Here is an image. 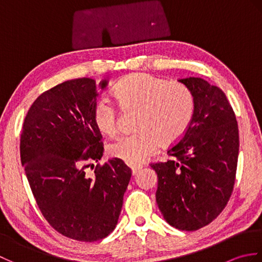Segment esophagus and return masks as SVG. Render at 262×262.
<instances>
[{
	"label": "esophagus",
	"instance_id": "obj_1",
	"mask_svg": "<svg viewBox=\"0 0 262 262\" xmlns=\"http://www.w3.org/2000/svg\"><path fill=\"white\" fill-rule=\"evenodd\" d=\"M142 168H143L142 165H133L132 168H130V169H132V173L134 174V176H135V174H137V172L140 171Z\"/></svg>",
	"mask_w": 262,
	"mask_h": 262
}]
</instances>
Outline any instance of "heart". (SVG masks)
<instances>
[{
    "label": "heart",
    "mask_w": 262,
    "mask_h": 262,
    "mask_svg": "<svg viewBox=\"0 0 262 262\" xmlns=\"http://www.w3.org/2000/svg\"><path fill=\"white\" fill-rule=\"evenodd\" d=\"M121 108L137 110L136 133L121 136L109 145V153L128 164L146 161L162 145L179 141L190 126L194 114V98L180 81H168L146 73L124 77L115 88ZM93 120L107 136L119 133V114L107 99L94 104Z\"/></svg>",
    "instance_id": "1"
}]
</instances>
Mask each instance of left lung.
<instances>
[{"instance_id":"left-lung-1","label":"left lung","mask_w":262,"mask_h":262,"mask_svg":"<svg viewBox=\"0 0 262 262\" xmlns=\"http://www.w3.org/2000/svg\"><path fill=\"white\" fill-rule=\"evenodd\" d=\"M180 82L190 89L194 114L166 162L151 163L159 182L157 203L164 220L182 231L211 223L230 200L238 157V127L225 93L200 77Z\"/></svg>"}]
</instances>
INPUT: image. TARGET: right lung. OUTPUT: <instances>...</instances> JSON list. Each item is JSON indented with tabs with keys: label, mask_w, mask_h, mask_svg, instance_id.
I'll return each mask as SVG.
<instances>
[{
	"label": "right lung",
	"mask_w": 262,
	"mask_h": 262,
	"mask_svg": "<svg viewBox=\"0 0 262 262\" xmlns=\"http://www.w3.org/2000/svg\"><path fill=\"white\" fill-rule=\"evenodd\" d=\"M97 97L96 81L89 77L49 89L28 110L20 138L21 163L41 214L60 234L81 242L114 231L132 177L119 159L99 163L103 143L93 120Z\"/></svg>",
	"instance_id": "1"
}]
</instances>
